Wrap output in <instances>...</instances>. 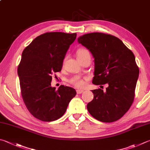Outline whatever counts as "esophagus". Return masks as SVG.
I'll return each mask as SVG.
<instances>
[{
    "label": "esophagus",
    "mask_w": 150,
    "mask_h": 150,
    "mask_svg": "<svg viewBox=\"0 0 150 150\" xmlns=\"http://www.w3.org/2000/svg\"><path fill=\"white\" fill-rule=\"evenodd\" d=\"M83 90H81V89H77L76 90V93H78V94H81V93H83Z\"/></svg>",
    "instance_id": "1"
}]
</instances>
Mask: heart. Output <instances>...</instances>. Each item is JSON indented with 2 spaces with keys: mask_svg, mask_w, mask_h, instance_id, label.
<instances>
[{
  "mask_svg": "<svg viewBox=\"0 0 150 150\" xmlns=\"http://www.w3.org/2000/svg\"><path fill=\"white\" fill-rule=\"evenodd\" d=\"M86 55H90L89 52L87 49L85 48H81L79 49L77 51V57L78 59H80L83 57V56ZM87 78H81L80 76H74V77L72 78L69 80V82L72 84L73 86H74L76 87H78V88H81V87H83L85 85V81L87 80Z\"/></svg>",
  "mask_w": 150,
  "mask_h": 150,
  "instance_id": "b5f03b06",
  "label": "heart"
}]
</instances>
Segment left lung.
<instances>
[{"instance_id":"1","label":"left lung","mask_w":150,"mask_h":150,"mask_svg":"<svg viewBox=\"0 0 150 150\" xmlns=\"http://www.w3.org/2000/svg\"><path fill=\"white\" fill-rule=\"evenodd\" d=\"M78 41L95 58L93 83L108 84L106 91L100 88L92 90L94 97L87 104V110L102 122L120 120L134 100L139 74L134 55L120 39L109 34H86Z\"/></svg>"}]
</instances>
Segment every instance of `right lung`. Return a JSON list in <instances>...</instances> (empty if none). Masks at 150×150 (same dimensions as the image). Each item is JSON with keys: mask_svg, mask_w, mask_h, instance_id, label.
Returning <instances> with one entry per match:
<instances>
[{"mask_svg": "<svg viewBox=\"0 0 150 150\" xmlns=\"http://www.w3.org/2000/svg\"><path fill=\"white\" fill-rule=\"evenodd\" d=\"M76 33L48 32L34 39L24 49L18 68L21 94L27 108L43 121L61 117L76 91L63 85L51 86L52 75L60 72L70 45Z\"/></svg>", "mask_w": 150, "mask_h": 150, "instance_id": "add662e5", "label": "right lung"}]
</instances>
